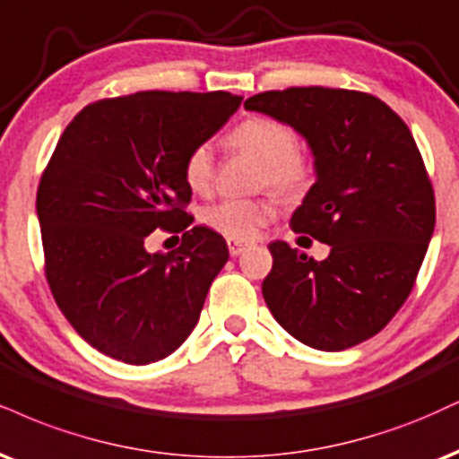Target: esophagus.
I'll return each mask as SVG.
<instances>
[{"label": "esophagus", "instance_id": "esophagus-1", "mask_svg": "<svg viewBox=\"0 0 459 459\" xmlns=\"http://www.w3.org/2000/svg\"><path fill=\"white\" fill-rule=\"evenodd\" d=\"M246 247H247L246 241L229 239V252H230V256H239L241 252H246Z\"/></svg>", "mask_w": 459, "mask_h": 459}]
</instances>
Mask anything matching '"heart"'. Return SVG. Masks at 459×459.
Masks as SVG:
<instances>
[{
    "mask_svg": "<svg viewBox=\"0 0 459 459\" xmlns=\"http://www.w3.org/2000/svg\"><path fill=\"white\" fill-rule=\"evenodd\" d=\"M229 143L237 152L261 162L258 186H269L282 198H299L314 181L310 158L297 149V130L275 117H247L235 126ZM213 152L209 143L190 149L184 162L186 184L195 192H207L213 184ZM275 218V201L261 198H226L205 212V222L229 239H252Z\"/></svg>",
    "mask_w": 459,
    "mask_h": 459,
    "instance_id": "b5f03b06",
    "label": "heart"
}]
</instances>
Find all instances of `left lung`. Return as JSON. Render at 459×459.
<instances>
[{"label":"left lung","mask_w":459,"mask_h":459,"mask_svg":"<svg viewBox=\"0 0 459 459\" xmlns=\"http://www.w3.org/2000/svg\"><path fill=\"white\" fill-rule=\"evenodd\" d=\"M244 107L286 121L307 141L316 184L290 226L331 246L325 261H314L273 241L264 303L312 349L361 344L408 299L434 233V190L417 143L395 110L363 91L289 87L256 93Z\"/></svg>","instance_id":"left-lung-1"}]
</instances>
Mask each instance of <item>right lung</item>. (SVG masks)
Segmentation results:
<instances>
[{
    "mask_svg": "<svg viewBox=\"0 0 459 459\" xmlns=\"http://www.w3.org/2000/svg\"><path fill=\"white\" fill-rule=\"evenodd\" d=\"M244 98L229 91H139L104 98L70 121L40 186L44 273L59 310L87 344L145 366L184 344L213 278L229 261L222 235L192 226L184 162ZM156 228L184 232L149 255Z\"/></svg>",
    "mask_w": 459,
    "mask_h": 459,
    "instance_id": "obj_1",
    "label": "right lung"
}]
</instances>
